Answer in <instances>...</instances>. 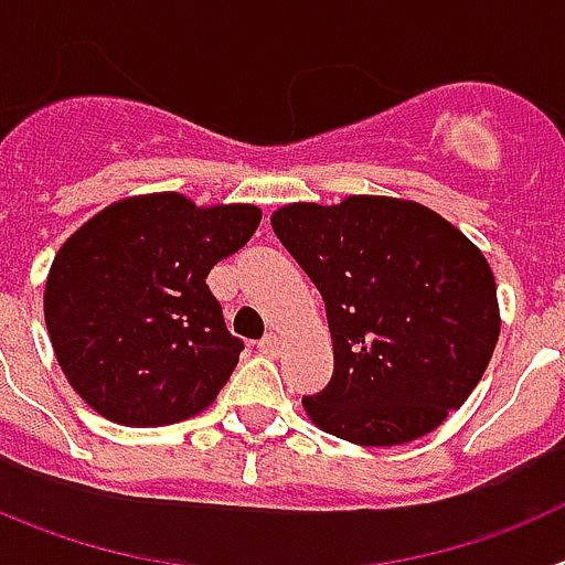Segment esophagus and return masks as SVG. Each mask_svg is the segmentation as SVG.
<instances>
[{"instance_id":"obj_1","label":"esophagus","mask_w":565,"mask_h":565,"mask_svg":"<svg viewBox=\"0 0 565 565\" xmlns=\"http://www.w3.org/2000/svg\"><path fill=\"white\" fill-rule=\"evenodd\" d=\"M257 351L266 353V356H279V351H282V339H279L277 333H268V337H263L257 342Z\"/></svg>"}]
</instances>
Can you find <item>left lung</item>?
Listing matches in <instances>:
<instances>
[{"mask_svg": "<svg viewBox=\"0 0 565 565\" xmlns=\"http://www.w3.org/2000/svg\"><path fill=\"white\" fill-rule=\"evenodd\" d=\"M274 234L326 299L333 376L308 418L359 447L427 436L487 371L501 311L487 257L441 214L402 198L288 203Z\"/></svg>", "mask_w": 565, "mask_h": 565, "instance_id": "1", "label": "left lung"}]
</instances>
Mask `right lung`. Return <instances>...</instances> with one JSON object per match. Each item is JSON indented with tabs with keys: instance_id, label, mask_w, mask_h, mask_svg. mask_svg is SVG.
Listing matches in <instances>:
<instances>
[{
	"instance_id": "right-lung-1",
	"label": "right lung",
	"mask_w": 565,
	"mask_h": 565,
	"mask_svg": "<svg viewBox=\"0 0 565 565\" xmlns=\"http://www.w3.org/2000/svg\"><path fill=\"white\" fill-rule=\"evenodd\" d=\"M252 203L194 206L178 192L124 198L64 239L44 322L73 391L127 427L198 416L237 367L243 342L206 277L259 226Z\"/></svg>"
}]
</instances>
